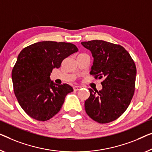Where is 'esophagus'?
<instances>
[{
	"label": "esophagus",
	"instance_id": "esophagus-1",
	"mask_svg": "<svg viewBox=\"0 0 152 152\" xmlns=\"http://www.w3.org/2000/svg\"><path fill=\"white\" fill-rule=\"evenodd\" d=\"M73 88H74V91H78V90L81 89V87H80V86H77V85H76V86H74Z\"/></svg>",
	"mask_w": 152,
	"mask_h": 152
}]
</instances>
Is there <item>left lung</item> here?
Here are the masks:
<instances>
[{"label": "left lung", "instance_id": "obj_1", "mask_svg": "<svg viewBox=\"0 0 152 152\" xmlns=\"http://www.w3.org/2000/svg\"><path fill=\"white\" fill-rule=\"evenodd\" d=\"M94 57L90 74L104 78L102 89H89L90 96L85 102V111L98 123L115 121L126 111L134 92L137 69L128 51L120 45L103 40L81 42Z\"/></svg>", "mask_w": 152, "mask_h": 152}]
</instances>
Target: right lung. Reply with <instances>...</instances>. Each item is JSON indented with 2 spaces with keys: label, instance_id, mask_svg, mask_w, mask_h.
I'll return each instance as SVG.
<instances>
[{
  "label": "right lung",
  "instance_id": "right-lung-1",
  "mask_svg": "<svg viewBox=\"0 0 152 152\" xmlns=\"http://www.w3.org/2000/svg\"><path fill=\"white\" fill-rule=\"evenodd\" d=\"M77 51L73 44L44 41L20 52L11 77L18 102L31 117L45 121L61 110L65 96L74 89L67 84H55L50 76L64 58Z\"/></svg>",
  "mask_w": 152,
  "mask_h": 152
}]
</instances>
